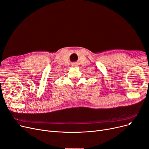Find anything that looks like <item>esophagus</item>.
<instances>
[{
	"label": "esophagus",
	"instance_id": "esophagus-1",
	"mask_svg": "<svg viewBox=\"0 0 149 149\" xmlns=\"http://www.w3.org/2000/svg\"><path fill=\"white\" fill-rule=\"evenodd\" d=\"M76 65H77V64H74V66H76Z\"/></svg>",
	"mask_w": 149,
	"mask_h": 149
}]
</instances>
